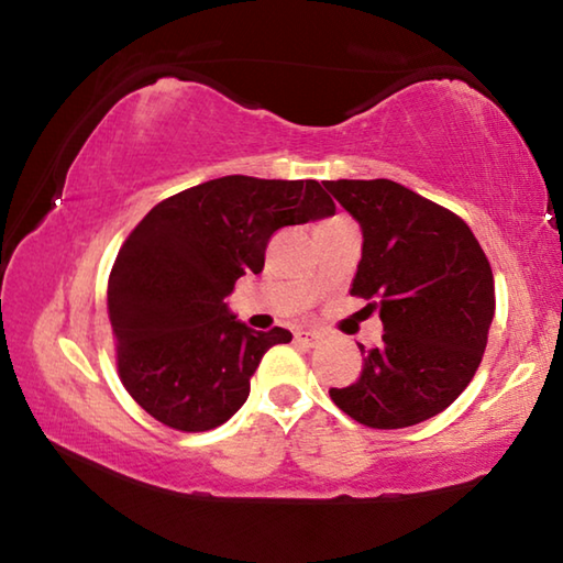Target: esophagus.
Segmentation results:
<instances>
[{
  "mask_svg": "<svg viewBox=\"0 0 563 563\" xmlns=\"http://www.w3.org/2000/svg\"><path fill=\"white\" fill-rule=\"evenodd\" d=\"M295 340L302 342V345H308V347H316L322 340V332L320 330H300V332H295Z\"/></svg>",
  "mask_w": 563,
  "mask_h": 563,
  "instance_id": "34e87169",
  "label": "esophagus"
}]
</instances>
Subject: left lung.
Returning <instances> with one entry per match:
<instances>
[{
  "mask_svg": "<svg viewBox=\"0 0 563 563\" xmlns=\"http://www.w3.org/2000/svg\"><path fill=\"white\" fill-rule=\"evenodd\" d=\"M362 228L350 292L373 300L383 345L357 383L332 387L342 412L375 430L424 422L450 407L479 367L494 318V275L460 216L387 178L322 180Z\"/></svg>",
  "mask_w": 563,
  "mask_h": 563,
  "instance_id": "obj_1",
  "label": "left lung"
}]
</instances>
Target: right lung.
<instances>
[{
	"label": "right lung",
	"mask_w": 563,
	"mask_h": 563,
	"mask_svg": "<svg viewBox=\"0 0 563 563\" xmlns=\"http://www.w3.org/2000/svg\"><path fill=\"white\" fill-rule=\"evenodd\" d=\"M335 216L318 180L223 176L151 208L109 275V320L126 393L180 432L231 419L265 352L292 335L251 330L225 298L258 275L271 235Z\"/></svg>",
	"instance_id": "obj_1"
}]
</instances>
